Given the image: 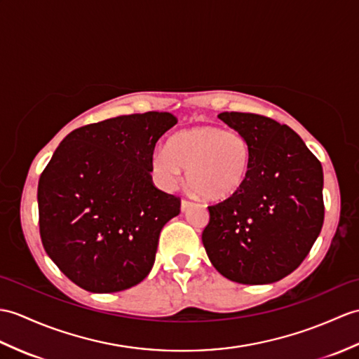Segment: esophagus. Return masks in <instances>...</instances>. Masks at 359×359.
I'll return each mask as SVG.
<instances>
[{
    "mask_svg": "<svg viewBox=\"0 0 359 359\" xmlns=\"http://www.w3.org/2000/svg\"><path fill=\"white\" fill-rule=\"evenodd\" d=\"M189 205H191V202H188V200H185V198H182V202H180V211H187Z\"/></svg>",
    "mask_w": 359,
    "mask_h": 359,
    "instance_id": "esophagus-1",
    "label": "esophagus"
}]
</instances>
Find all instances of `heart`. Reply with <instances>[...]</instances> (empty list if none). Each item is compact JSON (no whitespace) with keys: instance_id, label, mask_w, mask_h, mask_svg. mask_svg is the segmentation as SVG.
Instances as JSON below:
<instances>
[{"instance_id":"heart-1","label":"heart","mask_w":359,"mask_h":359,"mask_svg":"<svg viewBox=\"0 0 359 359\" xmlns=\"http://www.w3.org/2000/svg\"><path fill=\"white\" fill-rule=\"evenodd\" d=\"M251 157V147L241 133L202 123L174 133L168 148H156L149 168L154 182L165 191L179 185L187 168L194 193L208 202H223L245 185Z\"/></svg>"}]
</instances>
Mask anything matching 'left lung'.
<instances>
[{"mask_svg": "<svg viewBox=\"0 0 359 359\" xmlns=\"http://www.w3.org/2000/svg\"><path fill=\"white\" fill-rule=\"evenodd\" d=\"M219 119L248 139L252 157L238 193L208 206L203 246L228 280L275 283L302 264L320 236L323 166L287 125L237 111L220 113Z\"/></svg>", "mask_w": 359, "mask_h": 359, "instance_id": "left-lung-1", "label": "left lung"}]
</instances>
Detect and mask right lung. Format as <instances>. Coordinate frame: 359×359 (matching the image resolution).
Returning <instances> with one entry per match:
<instances>
[{
  "mask_svg": "<svg viewBox=\"0 0 359 359\" xmlns=\"http://www.w3.org/2000/svg\"><path fill=\"white\" fill-rule=\"evenodd\" d=\"M176 123L166 111L118 116L73 130L56 148L38 183L39 234L74 285L119 292L151 271L180 200L153 185L149 157Z\"/></svg>",
  "mask_w": 359,
  "mask_h": 359,
  "instance_id": "obj_1",
  "label": "right lung"
}]
</instances>
